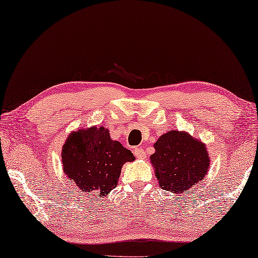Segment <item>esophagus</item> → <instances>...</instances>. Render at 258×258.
Instances as JSON below:
<instances>
[{
  "label": "esophagus",
  "mask_w": 258,
  "mask_h": 258,
  "mask_svg": "<svg viewBox=\"0 0 258 258\" xmlns=\"http://www.w3.org/2000/svg\"><path fill=\"white\" fill-rule=\"evenodd\" d=\"M134 154H135V157L138 158V159H145L146 158L145 151L143 150L142 147H136V149H134Z\"/></svg>",
  "instance_id": "esophagus-1"
}]
</instances>
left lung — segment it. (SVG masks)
I'll return each mask as SVG.
<instances>
[{
	"label": "left lung",
	"instance_id": "obj_1",
	"mask_svg": "<svg viewBox=\"0 0 258 258\" xmlns=\"http://www.w3.org/2000/svg\"><path fill=\"white\" fill-rule=\"evenodd\" d=\"M151 162L155 168L160 186L174 193L194 187L207 174L209 155L206 146L186 133L169 132L154 144Z\"/></svg>",
	"mask_w": 258,
	"mask_h": 258
}]
</instances>
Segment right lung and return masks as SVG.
<instances>
[{"label":"right lung","instance_id":"obj_1","mask_svg":"<svg viewBox=\"0 0 258 258\" xmlns=\"http://www.w3.org/2000/svg\"><path fill=\"white\" fill-rule=\"evenodd\" d=\"M65 174L82 192L101 198L116 187L124 162L134 154L109 137L104 126L72 133L62 146Z\"/></svg>","mask_w":258,"mask_h":258}]
</instances>
